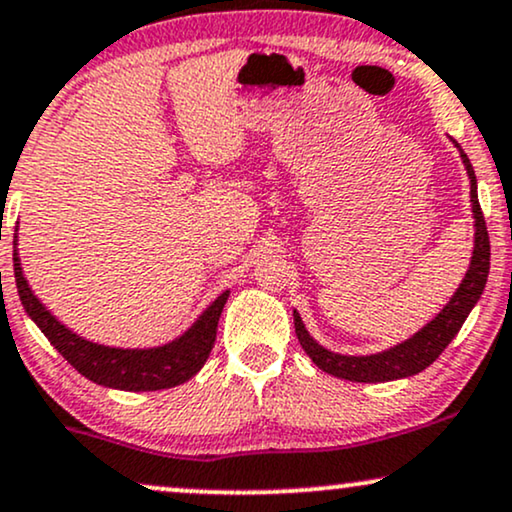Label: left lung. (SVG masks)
Segmentation results:
<instances>
[{"mask_svg": "<svg viewBox=\"0 0 512 512\" xmlns=\"http://www.w3.org/2000/svg\"><path fill=\"white\" fill-rule=\"evenodd\" d=\"M463 166L468 170L470 178V201H472V218H475V249H472L470 268L465 273L463 282H460L456 294L451 296V301L437 313V318L430 320L420 332H415L413 337L406 342L391 346L387 351L370 353V356H344V353H334L325 346H320L315 339L308 334L304 327L301 315L294 311V327L296 337H299L301 349L308 353V358L318 365L323 372H330L334 377H342L349 382H391L401 380V377L418 375L432 365L441 356V351L451 344V339L456 337L460 327H463L465 318H468L472 308L479 301V296L484 292L489 277V232L487 223H484L482 208H479L477 199V178L472 163L465 151L460 149V144L453 140Z\"/></svg>", "mask_w": 512, "mask_h": 512, "instance_id": "8db88e82", "label": "left lung"}]
</instances>
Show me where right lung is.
Listing matches in <instances>:
<instances>
[{
	"mask_svg": "<svg viewBox=\"0 0 512 512\" xmlns=\"http://www.w3.org/2000/svg\"><path fill=\"white\" fill-rule=\"evenodd\" d=\"M14 275L18 296L25 313L35 320V325L44 332V337L54 344V349L73 365L80 375L102 387L123 389V391H156L170 389L187 382L201 370L208 353L216 342V330L220 313L230 292H223L194 320V325L173 339V342L154 346V349H116V346L94 344L90 339L80 337L66 325L54 318L44 304L30 289L25 280L21 258L16 251L14 237Z\"/></svg>",
	"mask_w": 512,
	"mask_h": 512,
	"instance_id": "right-lung-1",
	"label": "right lung"
}]
</instances>
